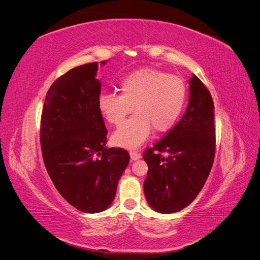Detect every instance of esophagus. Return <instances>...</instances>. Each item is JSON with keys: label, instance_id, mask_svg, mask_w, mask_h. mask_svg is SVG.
<instances>
[{"label": "esophagus", "instance_id": "obj_1", "mask_svg": "<svg viewBox=\"0 0 260 260\" xmlns=\"http://www.w3.org/2000/svg\"><path fill=\"white\" fill-rule=\"evenodd\" d=\"M130 158L131 160H137V159H140L141 158V154L138 153V152H130Z\"/></svg>", "mask_w": 260, "mask_h": 260}]
</instances>
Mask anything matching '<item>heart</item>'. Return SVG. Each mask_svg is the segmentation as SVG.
<instances>
[{"instance_id":"heart-1","label":"heart","mask_w":260,"mask_h":260,"mask_svg":"<svg viewBox=\"0 0 260 260\" xmlns=\"http://www.w3.org/2000/svg\"><path fill=\"white\" fill-rule=\"evenodd\" d=\"M120 93H104L99 109L105 120L121 124L135 107L131 119L116 130L112 142L119 147L137 148L151 135L174 128L186 101V84L182 79L155 68L135 70L120 82Z\"/></svg>"}]
</instances>
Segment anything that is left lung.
Listing matches in <instances>:
<instances>
[{"label":"left lung","instance_id":"obj_1","mask_svg":"<svg viewBox=\"0 0 260 260\" xmlns=\"http://www.w3.org/2000/svg\"><path fill=\"white\" fill-rule=\"evenodd\" d=\"M214 108L208 89L192 75L184 115L143 153L148 166L144 194L154 210L172 214L183 209L205 184L215 158Z\"/></svg>","mask_w":260,"mask_h":260}]
</instances>
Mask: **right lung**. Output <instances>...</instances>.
<instances>
[{"label": "right lung", "mask_w": 260, "mask_h": 260, "mask_svg": "<svg viewBox=\"0 0 260 260\" xmlns=\"http://www.w3.org/2000/svg\"><path fill=\"white\" fill-rule=\"evenodd\" d=\"M96 72L98 62H89L55 80L46 93L40 128L43 161L55 187L70 205L90 214L113 203L130 159L125 149L105 146Z\"/></svg>", "instance_id": "right-lung-1"}]
</instances>
